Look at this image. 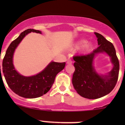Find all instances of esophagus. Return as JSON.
Masks as SVG:
<instances>
[{
  "label": "esophagus",
  "mask_w": 125,
  "mask_h": 125,
  "mask_svg": "<svg viewBox=\"0 0 125 125\" xmlns=\"http://www.w3.org/2000/svg\"><path fill=\"white\" fill-rule=\"evenodd\" d=\"M67 64H71V63H72V60H71L70 59H68L67 60Z\"/></svg>",
  "instance_id": "1"
}]
</instances>
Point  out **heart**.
<instances>
[{
  "label": "heart",
  "mask_w": 125,
  "mask_h": 125,
  "mask_svg": "<svg viewBox=\"0 0 125 125\" xmlns=\"http://www.w3.org/2000/svg\"><path fill=\"white\" fill-rule=\"evenodd\" d=\"M86 40H80L77 43V46H83L82 50L85 51H89L91 48H92V44L91 43H86Z\"/></svg>",
  "instance_id": "obj_1"
}]
</instances>
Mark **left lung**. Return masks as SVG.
Instances as JSON below:
<instances>
[{
  "instance_id": "obj_1",
  "label": "left lung",
  "mask_w": 125,
  "mask_h": 125,
  "mask_svg": "<svg viewBox=\"0 0 125 125\" xmlns=\"http://www.w3.org/2000/svg\"><path fill=\"white\" fill-rule=\"evenodd\" d=\"M94 34L99 47L88 54L73 57L75 71L72 79L73 85L79 95L89 99H99L111 93L116 85L119 73V62L114 45L100 34ZM103 52L111 58L113 68L108 74L100 75L94 68L93 61L95 55Z\"/></svg>"
}]
</instances>
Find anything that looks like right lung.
<instances>
[{
    "label": "right lung",
    "mask_w": 125,
    "mask_h": 125,
    "mask_svg": "<svg viewBox=\"0 0 125 125\" xmlns=\"http://www.w3.org/2000/svg\"><path fill=\"white\" fill-rule=\"evenodd\" d=\"M31 32L42 34L39 30L33 29L22 32L8 46L2 62V71L10 89L19 96L28 99L39 97L47 93L53 85L57 74L63 70L66 64L51 62L36 75L26 77L20 74L13 65L14 52L22 39Z\"/></svg>",
    "instance_id": "1"
}]
</instances>
